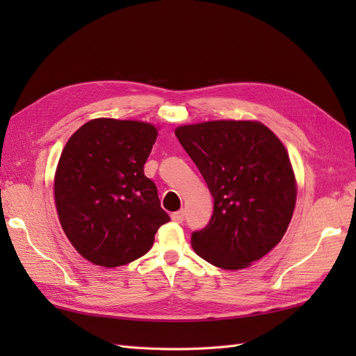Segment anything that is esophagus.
<instances>
[{
	"label": "esophagus",
	"mask_w": 356,
	"mask_h": 356,
	"mask_svg": "<svg viewBox=\"0 0 356 356\" xmlns=\"http://www.w3.org/2000/svg\"><path fill=\"white\" fill-rule=\"evenodd\" d=\"M170 217H172V221H175V222H182V221H184V217H186V213H184V211H177V212H174V213H172L170 215Z\"/></svg>",
	"instance_id": "1"
}]
</instances>
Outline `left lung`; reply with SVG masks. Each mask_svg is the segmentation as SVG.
I'll return each instance as SVG.
<instances>
[{
  "mask_svg": "<svg viewBox=\"0 0 356 356\" xmlns=\"http://www.w3.org/2000/svg\"><path fill=\"white\" fill-rule=\"evenodd\" d=\"M179 144L213 197L207 227L191 245L208 263L239 270L281 242L296 207V178L277 136L258 122L181 126Z\"/></svg>",
  "mask_w": 356,
  "mask_h": 356,
  "instance_id": "obj_1",
  "label": "left lung"
}]
</instances>
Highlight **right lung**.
Masks as SVG:
<instances>
[{
  "mask_svg": "<svg viewBox=\"0 0 356 356\" xmlns=\"http://www.w3.org/2000/svg\"><path fill=\"white\" fill-rule=\"evenodd\" d=\"M156 138L148 123L95 118L63 148L55 177L59 221L75 250L96 266L132 263L170 221L144 175Z\"/></svg>",
  "mask_w": 356,
  "mask_h": 356,
  "instance_id": "obj_1",
  "label": "right lung"
}]
</instances>
